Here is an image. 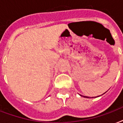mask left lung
Segmentation results:
<instances>
[{
    "instance_id": "1",
    "label": "left lung",
    "mask_w": 123,
    "mask_h": 123,
    "mask_svg": "<svg viewBox=\"0 0 123 123\" xmlns=\"http://www.w3.org/2000/svg\"><path fill=\"white\" fill-rule=\"evenodd\" d=\"M88 98H89V97H88Z\"/></svg>"
}]
</instances>
